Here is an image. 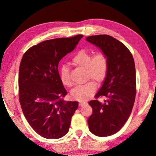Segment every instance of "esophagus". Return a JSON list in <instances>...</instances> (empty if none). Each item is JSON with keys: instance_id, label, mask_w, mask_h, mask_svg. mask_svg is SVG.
Here are the masks:
<instances>
[{"instance_id": "1", "label": "esophagus", "mask_w": 156, "mask_h": 156, "mask_svg": "<svg viewBox=\"0 0 156 156\" xmlns=\"http://www.w3.org/2000/svg\"><path fill=\"white\" fill-rule=\"evenodd\" d=\"M86 104H87V102H84V101H80V102H79V105H80V107H83V106H84V105H86Z\"/></svg>"}]
</instances>
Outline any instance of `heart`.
Here are the masks:
<instances>
[{
	"mask_svg": "<svg viewBox=\"0 0 156 156\" xmlns=\"http://www.w3.org/2000/svg\"><path fill=\"white\" fill-rule=\"evenodd\" d=\"M91 53L82 49L76 54L72 59L73 65L78 67L85 69L87 80L93 79L97 83H102L106 78L108 72V59L106 54L102 51H98L91 56ZM62 83L66 87L72 85V80L67 66H62L60 72ZM97 84L94 80H90L84 84L76 86L72 89L71 95L73 98L79 101L89 99L94 94Z\"/></svg>",
	"mask_w": 156,
	"mask_h": 156,
	"instance_id": "heart-1",
	"label": "heart"
}]
</instances>
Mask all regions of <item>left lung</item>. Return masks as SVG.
<instances>
[{
  "instance_id": "obj_1",
  "label": "left lung",
  "mask_w": 156,
  "mask_h": 156,
  "mask_svg": "<svg viewBox=\"0 0 156 156\" xmlns=\"http://www.w3.org/2000/svg\"><path fill=\"white\" fill-rule=\"evenodd\" d=\"M87 41L102 50L108 59V72L101 88L89 101L93 113L88 118L89 129L97 136L117 133L130 116L136 94V67L131 53L125 44L109 35L88 36ZM107 98L103 104L97 100Z\"/></svg>"
}]
</instances>
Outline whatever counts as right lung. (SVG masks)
Listing matches in <instances>:
<instances>
[{
  "label": "right lung",
  "instance_id": "add662e5",
  "mask_svg": "<svg viewBox=\"0 0 156 156\" xmlns=\"http://www.w3.org/2000/svg\"><path fill=\"white\" fill-rule=\"evenodd\" d=\"M83 37L44 41L30 47L21 60L18 75L20 106L28 123L44 138L58 139L67 134L78 109V102L63 100L67 92L58 67Z\"/></svg>",
  "mask_w": 156,
  "mask_h": 156
}]
</instances>
